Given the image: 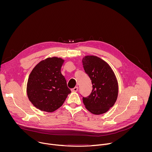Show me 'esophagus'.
Instances as JSON below:
<instances>
[{
	"mask_svg": "<svg viewBox=\"0 0 152 152\" xmlns=\"http://www.w3.org/2000/svg\"><path fill=\"white\" fill-rule=\"evenodd\" d=\"M71 90H72V92H77V90H78V87H77V86H75V88H72Z\"/></svg>",
	"mask_w": 152,
	"mask_h": 152,
	"instance_id": "esophagus-1",
	"label": "esophagus"
}]
</instances>
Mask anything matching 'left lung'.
I'll list each match as a JSON object with an SVG mask.
<instances>
[{
    "label": "left lung",
    "mask_w": 152,
    "mask_h": 152,
    "mask_svg": "<svg viewBox=\"0 0 152 152\" xmlns=\"http://www.w3.org/2000/svg\"><path fill=\"white\" fill-rule=\"evenodd\" d=\"M82 64L93 85L91 94L83 97V103L93 114L105 113L117 99L118 86L115 75L107 63L96 56H85Z\"/></svg>",
    "instance_id": "1"
}]
</instances>
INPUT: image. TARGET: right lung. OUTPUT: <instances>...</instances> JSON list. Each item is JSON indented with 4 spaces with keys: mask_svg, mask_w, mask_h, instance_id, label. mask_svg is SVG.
Returning <instances> with one entry per match:
<instances>
[{
    "mask_svg": "<svg viewBox=\"0 0 152 152\" xmlns=\"http://www.w3.org/2000/svg\"><path fill=\"white\" fill-rule=\"evenodd\" d=\"M64 60L48 58L39 62L31 72L27 83L30 102L38 110L52 113L61 107L71 93L61 69Z\"/></svg>",
    "mask_w": 152,
    "mask_h": 152,
    "instance_id": "obj_1",
    "label": "right lung"
}]
</instances>
